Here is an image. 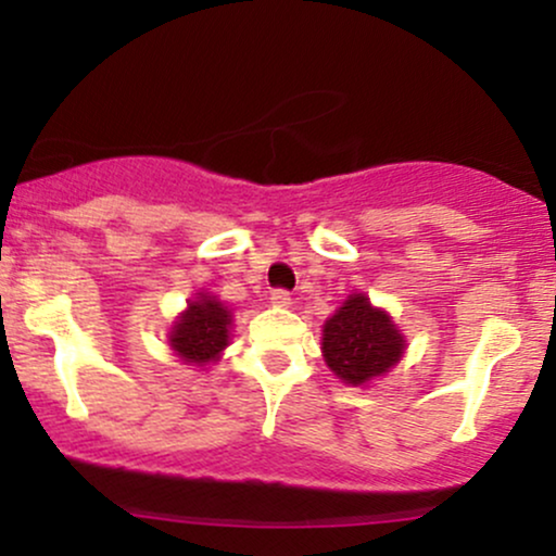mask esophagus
I'll return each mask as SVG.
<instances>
[{"mask_svg":"<svg viewBox=\"0 0 556 556\" xmlns=\"http://www.w3.org/2000/svg\"><path fill=\"white\" fill-rule=\"evenodd\" d=\"M269 300H271V305H277V308H290L292 305V298L287 290H274Z\"/></svg>","mask_w":556,"mask_h":556,"instance_id":"obj_1","label":"esophagus"}]
</instances>
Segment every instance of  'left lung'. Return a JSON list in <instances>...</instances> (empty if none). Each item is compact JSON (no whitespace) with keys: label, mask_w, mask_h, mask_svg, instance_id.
<instances>
[{"label":"left lung","mask_w":556,"mask_h":556,"mask_svg":"<svg viewBox=\"0 0 556 556\" xmlns=\"http://www.w3.org/2000/svg\"><path fill=\"white\" fill-rule=\"evenodd\" d=\"M407 340L366 292H353L321 327V353L329 371L348 387H368L402 361Z\"/></svg>","instance_id":"obj_1"}]
</instances>
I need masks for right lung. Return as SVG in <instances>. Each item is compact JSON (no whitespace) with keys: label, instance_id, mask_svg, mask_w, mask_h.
I'll list each match as a JSON object with an SVG mask.
<instances>
[{"label":"right lung","instance_id":"right-lung-1","mask_svg":"<svg viewBox=\"0 0 556 556\" xmlns=\"http://www.w3.org/2000/svg\"><path fill=\"white\" fill-rule=\"evenodd\" d=\"M232 308L212 292H195L188 300L182 314L172 321L167 344L172 353L180 358L185 366L206 368L216 363L222 353L229 348L232 337Z\"/></svg>","mask_w":556,"mask_h":556}]
</instances>
